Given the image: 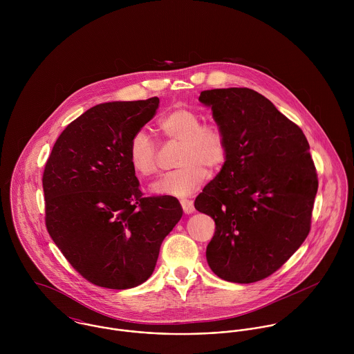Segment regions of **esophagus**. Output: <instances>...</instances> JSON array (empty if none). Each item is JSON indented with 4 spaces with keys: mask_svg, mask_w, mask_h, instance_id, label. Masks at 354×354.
I'll return each mask as SVG.
<instances>
[{
    "mask_svg": "<svg viewBox=\"0 0 354 354\" xmlns=\"http://www.w3.org/2000/svg\"><path fill=\"white\" fill-rule=\"evenodd\" d=\"M181 207L185 214H194L195 212V205L191 201H181Z\"/></svg>",
    "mask_w": 354,
    "mask_h": 354,
    "instance_id": "34e87169",
    "label": "esophagus"
}]
</instances>
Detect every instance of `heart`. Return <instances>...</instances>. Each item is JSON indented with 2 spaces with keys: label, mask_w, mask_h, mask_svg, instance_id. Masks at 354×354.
I'll use <instances>...</instances> for the list:
<instances>
[{
  "label": "heart",
  "mask_w": 354,
  "mask_h": 354,
  "mask_svg": "<svg viewBox=\"0 0 354 354\" xmlns=\"http://www.w3.org/2000/svg\"><path fill=\"white\" fill-rule=\"evenodd\" d=\"M158 131L167 139L181 142L177 165L173 171L165 173L151 184L155 196L187 198L196 192L208 178V169H219L227 158V140L216 124H202L198 111L188 107H176L156 121ZM132 169L149 177L156 170V146L145 132H136L128 147Z\"/></svg>",
  "instance_id": "1"
}]
</instances>
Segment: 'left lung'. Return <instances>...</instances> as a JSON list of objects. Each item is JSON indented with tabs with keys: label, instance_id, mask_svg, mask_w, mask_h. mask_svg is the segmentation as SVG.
Segmentation results:
<instances>
[{
	"label": "left lung",
	"instance_id": "obj_1",
	"mask_svg": "<svg viewBox=\"0 0 354 354\" xmlns=\"http://www.w3.org/2000/svg\"><path fill=\"white\" fill-rule=\"evenodd\" d=\"M227 140V158L195 208L215 221L207 263L219 278L252 283L275 272L310 229L317 174L295 122L251 88L202 91Z\"/></svg>",
	"mask_w": 354,
	"mask_h": 354
}]
</instances>
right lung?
Listing matches in <instances>:
<instances>
[{
    "mask_svg": "<svg viewBox=\"0 0 354 354\" xmlns=\"http://www.w3.org/2000/svg\"><path fill=\"white\" fill-rule=\"evenodd\" d=\"M158 106L153 97L88 109L62 131L45 166L48 232L71 266L101 288L146 282L183 216L176 198H143L128 159L132 136Z\"/></svg>",
    "mask_w": 354,
    "mask_h": 354,
    "instance_id": "right-lung-1",
    "label": "right lung"
}]
</instances>
